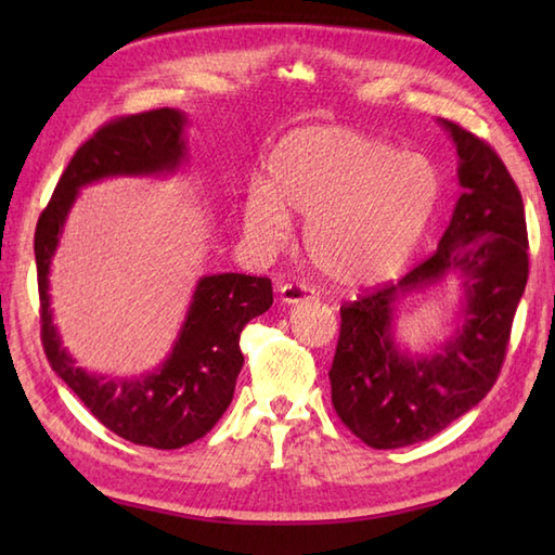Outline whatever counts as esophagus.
<instances>
[{
	"label": "esophagus",
	"mask_w": 555,
	"mask_h": 555,
	"mask_svg": "<svg viewBox=\"0 0 555 555\" xmlns=\"http://www.w3.org/2000/svg\"><path fill=\"white\" fill-rule=\"evenodd\" d=\"M279 298L288 302V305H298L305 300H317V293L310 286H300V284H281L279 286Z\"/></svg>",
	"instance_id": "obj_1"
}]
</instances>
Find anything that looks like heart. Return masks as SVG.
Masks as SVG:
<instances>
[{"mask_svg":"<svg viewBox=\"0 0 555 555\" xmlns=\"http://www.w3.org/2000/svg\"><path fill=\"white\" fill-rule=\"evenodd\" d=\"M269 183L243 195V229L262 253L291 235V216L308 217L302 245L312 267L344 288L388 281L427 233L441 197L429 157L346 126H308L281 138Z\"/></svg>","mask_w":555,"mask_h":555,"instance_id":"heart-1","label":"heart"}]
</instances>
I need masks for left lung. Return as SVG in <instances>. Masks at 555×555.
<instances>
[{
  "mask_svg": "<svg viewBox=\"0 0 555 555\" xmlns=\"http://www.w3.org/2000/svg\"><path fill=\"white\" fill-rule=\"evenodd\" d=\"M457 150L460 193L439 247L403 279L340 308L328 370L332 403L372 448H403L439 434L496 384L527 274L522 195L485 140L441 121ZM455 270L464 279V326L431 359H410L392 340L397 305Z\"/></svg>",
  "mask_w": 555,
  "mask_h": 555,
  "instance_id": "1",
  "label": "left lung"
}]
</instances>
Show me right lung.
I'll list each match as a JSON object with an SVG mask.
<instances>
[{
	"mask_svg": "<svg viewBox=\"0 0 555 555\" xmlns=\"http://www.w3.org/2000/svg\"><path fill=\"white\" fill-rule=\"evenodd\" d=\"M183 128L185 114L169 107L119 116L98 128L70 157L35 229L40 336L52 370L109 431L159 451L203 439L231 405L243 367L241 332L274 302L271 281L245 274L203 276L162 367L140 379H107L76 367V360L62 348L47 276L80 188L109 176L176 171L188 157Z\"/></svg>",
	"mask_w": 555,
	"mask_h": 555,
	"instance_id": "add662e5",
	"label": "right lung"
}]
</instances>
